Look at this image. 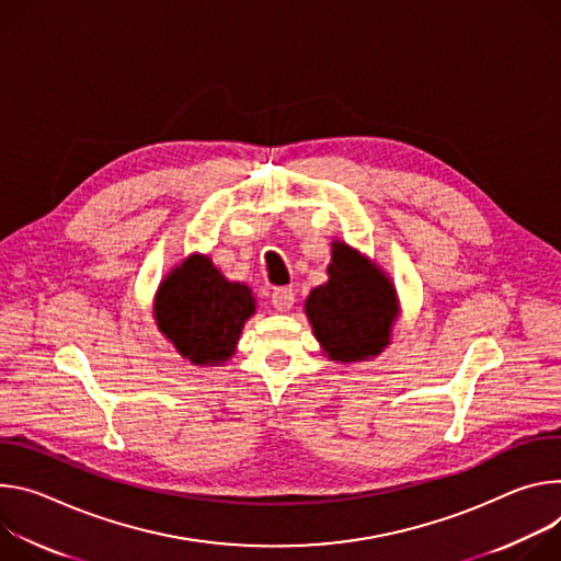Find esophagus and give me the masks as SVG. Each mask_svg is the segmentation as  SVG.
<instances>
[{"label": "esophagus", "instance_id": "esophagus-1", "mask_svg": "<svg viewBox=\"0 0 561 561\" xmlns=\"http://www.w3.org/2000/svg\"><path fill=\"white\" fill-rule=\"evenodd\" d=\"M294 300H296V294L291 287H276L272 294V305L274 309H278V312H289L294 307Z\"/></svg>", "mask_w": 561, "mask_h": 561}]
</instances>
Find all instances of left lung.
<instances>
[{"instance_id":"left-lung-1","label":"left lung","mask_w":561,"mask_h":561,"mask_svg":"<svg viewBox=\"0 0 561 561\" xmlns=\"http://www.w3.org/2000/svg\"><path fill=\"white\" fill-rule=\"evenodd\" d=\"M328 274L330 280L305 302L314 336L334 360L377 356L399 314L390 280L347 244L334 247Z\"/></svg>"}]
</instances>
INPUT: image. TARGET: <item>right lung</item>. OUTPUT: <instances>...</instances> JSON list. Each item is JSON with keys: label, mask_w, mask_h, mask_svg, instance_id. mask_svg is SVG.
<instances>
[{"label": "right lung", "mask_w": 561, "mask_h": 561, "mask_svg": "<svg viewBox=\"0 0 561 561\" xmlns=\"http://www.w3.org/2000/svg\"><path fill=\"white\" fill-rule=\"evenodd\" d=\"M254 309L249 287L229 283L207 256H190L160 285L156 321L182 356L214 365L233 354Z\"/></svg>", "instance_id": "add662e5"}]
</instances>
